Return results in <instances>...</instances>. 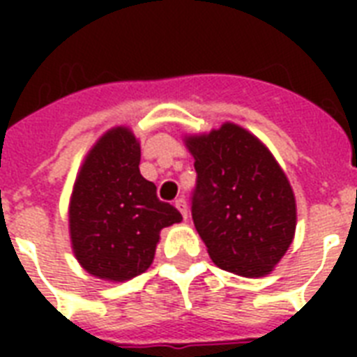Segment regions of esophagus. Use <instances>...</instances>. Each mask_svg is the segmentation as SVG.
Returning <instances> with one entry per match:
<instances>
[{"instance_id": "obj_1", "label": "esophagus", "mask_w": 357, "mask_h": 357, "mask_svg": "<svg viewBox=\"0 0 357 357\" xmlns=\"http://www.w3.org/2000/svg\"><path fill=\"white\" fill-rule=\"evenodd\" d=\"M174 204H176V207H178V209H179V213L183 215V218L189 217V209H187V200H185L183 196H181V198H176V202H174Z\"/></svg>"}]
</instances>
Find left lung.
<instances>
[{
	"label": "left lung",
	"mask_w": 357,
	"mask_h": 357,
	"mask_svg": "<svg viewBox=\"0 0 357 357\" xmlns=\"http://www.w3.org/2000/svg\"><path fill=\"white\" fill-rule=\"evenodd\" d=\"M185 142L196 170L192 220L213 263L246 278L272 272L296 229L293 189L276 159L229 122Z\"/></svg>",
	"instance_id": "obj_1"
}]
</instances>
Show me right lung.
Segmentation results:
<instances>
[{"label": "right lung", "mask_w": 357, "mask_h": 357, "mask_svg": "<svg viewBox=\"0 0 357 357\" xmlns=\"http://www.w3.org/2000/svg\"><path fill=\"white\" fill-rule=\"evenodd\" d=\"M139 165V140L128 128H113L92 146L75 179L68 211L72 248L100 280L126 282L148 271L161 229L181 222V213L157 198Z\"/></svg>", "instance_id": "1"}]
</instances>
